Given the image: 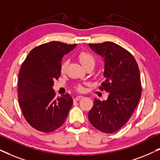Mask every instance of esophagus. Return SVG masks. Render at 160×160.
Wrapping results in <instances>:
<instances>
[{
  "mask_svg": "<svg viewBox=\"0 0 160 160\" xmlns=\"http://www.w3.org/2000/svg\"><path fill=\"white\" fill-rule=\"evenodd\" d=\"M82 98H83V96L78 95V96H76V97L73 99V100H74V101H78V100L82 99Z\"/></svg>",
  "mask_w": 160,
  "mask_h": 160,
  "instance_id": "esophagus-1",
  "label": "esophagus"
}]
</instances>
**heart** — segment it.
Here are the masks:
<instances>
[{"label":"heart","instance_id":"obj_1","mask_svg":"<svg viewBox=\"0 0 160 160\" xmlns=\"http://www.w3.org/2000/svg\"><path fill=\"white\" fill-rule=\"evenodd\" d=\"M78 59H79L80 62L82 63V65L84 66V68L88 65L95 64V59H94L93 56L91 54L88 53V52H81V53L78 54ZM67 65H68V61L67 60L63 61L60 66L61 72L65 71V68H66ZM77 89L78 90H82V86L78 85L77 87Z\"/></svg>","mask_w":160,"mask_h":160}]
</instances>
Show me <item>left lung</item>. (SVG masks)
Returning a JSON list of instances; mask_svg holds the SVG:
<instances>
[{"label":"left lung","instance_id":"left-lung-1","mask_svg":"<svg viewBox=\"0 0 160 160\" xmlns=\"http://www.w3.org/2000/svg\"><path fill=\"white\" fill-rule=\"evenodd\" d=\"M89 47L104 61L105 82L100 89L108 92L106 100L95 98L88 119L93 127L113 133L128 121L141 96V76L135 58L114 43H89Z\"/></svg>","mask_w":160,"mask_h":160}]
</instances>
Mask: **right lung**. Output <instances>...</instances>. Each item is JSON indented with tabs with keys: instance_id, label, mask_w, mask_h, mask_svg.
Wrapping results in <instances>:
<instances>
[{
	"instance_id": "obj_1",
	"label": "right lung",
	"mask_w": 160,
	"mask_h": 160,
	"mask_svg": "<svg viewBox=\"0 0 160 160\" xmlns=\"http://www.w3.org/2000/svg\"><path fill=\"white\" fill-rule=\"evenodd\" d=\"M77 44L52 41L34 48L19 73V102L26 121L37 130L50 132L62 126L73 105L69 94L54 100V80L58 79L61 62Z\"/></svg>"
}]
</instances>
